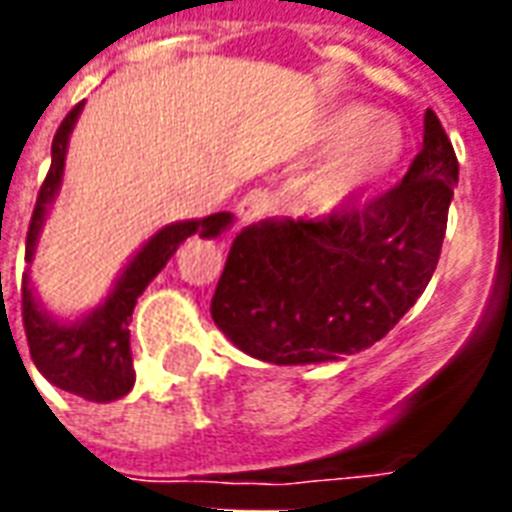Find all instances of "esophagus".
I'll return each mask as SVG.
<instances>
[{
    "label": "esophagus",
    "mask_w": 512,
    "mask_h": 512,
    "mask_svg": "<svg viewBox=\"0 0 512 512\" xmlns=\"http://www.w3.org/2000/svg\"><path fill=\"white\" fill-rule=\"evenodd\" d=\"M268 208H271V197H268V191L263 189L246 191L244 200L238 202V219H241L244 224L260 222V219L268 213Z\"/></svg>",
    "instance_id": "esophagus-1"
}]
</instances>
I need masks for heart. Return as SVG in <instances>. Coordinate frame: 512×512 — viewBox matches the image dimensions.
<instances>
[{
	"label": "heart",
	"mask_w": 512,
	"mask_h": 512,
	"mask_svg": "<svg viewBox=\"0 0 512 512\" xmlns=\"http://www.w3.org/2000/svg\"><path fill=\"white\" fill-rule=\"evenodd\" d=\"M318 139L326 150H334L312 183V200L326 213H343L370 200L408 150L406 126L365 104L332 109L321 120Z\"/></svg>",
	"instance_id": "b5f03b06"
}]
</instances>
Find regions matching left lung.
<instances>
[{
  "mask_svg": "<svg viewBox=\"0 0 512 512\" xmlns=\"http://www.w3.org/2000/svg\"><path fill=\"white\" fill-rule=\"evenodd\" d=\"M458 158L436 112L406 178L323 219H266L235 235L211 301L216 326L271 365H315L378 343L441 255Z\"/></svg>",
  "mask_w": 512,
  "mask_h": 512,
  "instance_id": "8db88e82",
  "label": "left lung"
}]
</instances>
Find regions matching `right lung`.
Instances as JSON below:
<instances>
[{"mask_svg": "<svg viewBox=\"0 0 512 512\" xmlns=\"http://www.w3.org/2000/svg\"><path fill=\"white\" fill-rule=\"evenodd\" d=\"M82 106L84 104H76L65 115L54 134V142H51L49 175L40 186L32 222H29L27 263H32V257H35V246H38L49 205L60 191L68 139H71L76 120L82 115ZM230 224H233L230 213H211L205 219H189V222L161 227L136 252L126 271L117 277L112 293L90 315L71 323L51 318L49 312L40 307V301L35 299L32 285H29V277L24 274L21 315H24V332H27L29 354H32L35 367L54 386L84 397V400H93V403H109V400L128 395L136 381L134 359H131V332H128L136 299L150 285V279L167 266V260L178 252L183 241H189L191 235L216 238Z\"/></svg>", "mask_w": 512, "mask_h": 512, "instance_id": "add662e5", "label": "right lung"}]
</instances>
